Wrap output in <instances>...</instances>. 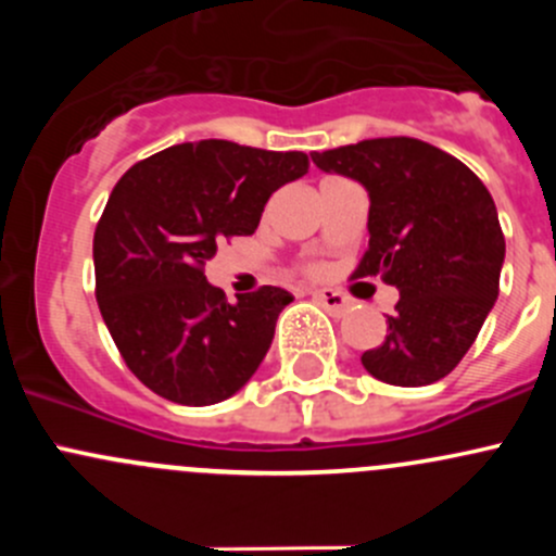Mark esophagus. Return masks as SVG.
Wrapping results in <instances>:
<instances>
[{"instance_id": "1", "label": "esophagus", "mask_w": 556, "mask_h": 556, "mask_svg": "<svg viewBox=\"0 0 556 556\" xmlns=\"http://www.w3.org/2000/svg\"><path fill=\"white\" fill-rule=\"evenodd\" d=\"M312 295L314 301L323 304L333 317H341V314H346V309H350V299H346L344 293H339V290H317V293Z\"/></svg>"}]
</instances>
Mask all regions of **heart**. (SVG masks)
<instances>
[{
	"label": "heart",
	"mask_w": 556,
	"mask_h": 556,
	"mask_svg": "<svg viewBox=\"0 0 556 556\" xmlns=\"http://www.w3.org/2000/svg\"><path fill=\"white\" fill-rule=\"evenodd\" d=\"M312 271H317V266H312Z\"/></svg>",
	"instance_id": "1"
}]
</instances>
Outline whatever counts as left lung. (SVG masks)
I'll return each mask as SVG.
<instances>
[{"instance_id":"obj_1","label":"left lung","mask_w":556,"mask_h":556,"mask_svg":"<svg viewBox=\"0 0 556 556\" xmlns=\"http://www.w3.org/2000/svg\"><path fill=\"white\" fill-rule=\"evenodd\" d=\"M312 161L366 185L371 239L352 277H382L401 293L363 366L387 384L439 382L470 350L501 290L506 239L490 190L463 161L412 137L363 139Z\"/></svg>"}]
</instances>
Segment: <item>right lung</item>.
Segmentation results:
<instances>
[{"instance_id": "1", "label": "right lung", "mask_w": 556, "mask_h": 556, "mask_svg": "<svg viewBox=\"0 0 556 556\" xmlns=\"http://www.w3.org/2000/svg\"><path fill=\"white\" fill-rule=\"evenodd\" d=\"M306 172L299 150L201 139L117 179L93 233L97 301L128 371L155 395L210 406L257 371L293 295L263 285L228 304L204 266L217 244L255 233L274 190Z\"/></svg>"}]
</instances>
